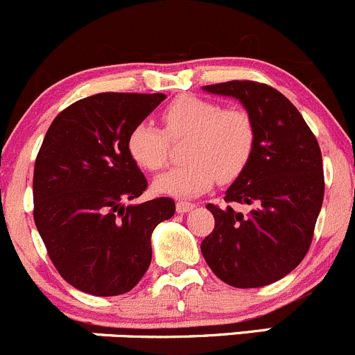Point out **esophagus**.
I'll use <instances>...</instances> for the list:
<instances>
[{"instance_id": "obj_1", "label": "esophagus", "mask_w": 355, "mask_h": 355, "mask_svg": "<svg viewBox=\"0 0 355 355\" xmlns=\"http://www.w3.org/2000/svg\"><path fill=\"white\" fill-rule=\"evenodd\" d=\"M176 209H178L179 214H186V212H189V210L195 209V203H191V202H178Z\"/></svg>"}]
</instances>
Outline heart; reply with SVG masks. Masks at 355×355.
I'll use <instances>...</instances> for the list:
<instances>
[{
  "label": "heart",
  "mask_w": 355,
  "mask_h": 355,
  "mask_svg": "<svg viewBox=\"0 0 355 355\" xmlns=\"http://www.w3.org/2000/svg\"><path fill=\"white\" fill-rule=\"evenodd\" d=\"M166 132L139 122L128 135V153L143 171H159L167 164L169 139L188 138L182 166L153 181L157 193L191 198L209 191L214 182L227 184L245 173L255 150V125L240 108H224L212 100L182 94L162 112Z\"/></svg>",
  "instance_id": "heart-1"
}]
</instances>
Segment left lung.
Here are the masks:
<instances>
[{"instance_id": "8db88e82", "label": "left lung", "mask_w": 355, "mask_h": 355, "mask_svg": "<svg viewBox=\"0 0 355 355\" xmlns=\"http://www.w3.org/2000/svg\"><path fill=\"white\" fill-rule=\"evenodd\" d=\"M203 89L236 98L255 125L254 155L227 188V205H207L216 226L200 245L203 259L234 288L271 285L311 247L324 196L318 139L292 101L268 84L230 80ZM233 202L250 205L251 212L236 213Z\"/></svg>"}]
</instances>
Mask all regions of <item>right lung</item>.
Segmentation results:
<instances>
[{
    "mask_svg": "<svg viewBox=\"0 0 355 355\" xmlns=\"http://www.w3.org/2000/svg\"><path fill=\"white\" fill-rule=\"evenodd\" d=\"M166 94L100 93L51 122L36 157L34 223L51 262L73 288L96 297L135 288L152 262L153 230L173 198L125 205L148 182L128 153V135Z\"/></svg>",
    "mask_w": 355,
    "mask_h": 355,
    "instance_id": "obj_1",
    "label": "right lung"
}]
</instances>
